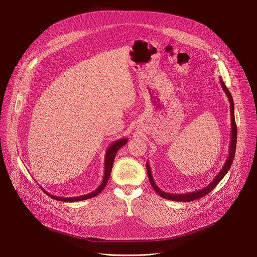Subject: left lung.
<instances>
[{
	"label": "left lung",
	"instance_id": "obj_1",
	"mask_svg": "<svg viewBox=\"0 0 257 257\" xmlns=\"http://www.w3.org/2000/svg\"><path fill=\"white\" fill-rule=\"evenodd\" d=\"M219 82H221L222 88L225 91V93L227 94L229 101H230V112H231V141H230V146H229V157L223 167V169L221 170V172H218V174L214 177V179L209 183V184L199 190L193 191V192H189V193H182V194H173V193H167L163 190H161L158 185L156 184V182L153 178V174H152V170L150 167L149 162L146 163V170H148V175H149V179L151 184L153 186V188L156 190V192L163 198L169 199V200H174V201H185V202H189V201H193L196 200L198 198H201L205 195H207L211 190H213L215 188V186L218 184L219 182L222 181V179L226 176V174L228 173V171L230 170L234 158H235V152H236V143H237V126H236V122H235V114H234V101H233V97L230 93V91L228 90L227 86L225 85V83L223 82L222 79H219Z\"/></svg>",
	"mask_w": 257,
	"mask_h": 257
}]
</instances>
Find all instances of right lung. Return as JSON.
I'll return each instance as SVG.
<instances>
[{
    "instance_id": "1",
    "label": "right lung",
    "mask_w": 257,
    "mask_h": 257,
    "mask_svg": "<svg viewBox=\"0 0 257 257\" xmlns=\"http://www.w3.org/2000/svg\"><path fill=\"white\" fill-rule=\"evenodd\" d=\"M127 138H121L119 140H116L114 141L111 145L108 146V149L106 150V153H105V157H104V170H103V178H102V181L100 183V185L92 192L90 193H87V194H84V195H80V196H75V197H59V196H56V195H52L51 193L47 192L46 190H43L49 194L50 197L56 199V200H60V201H64V202H75V201H80V200H85V199H89L91 197H94L96 195H98L102 189L105 187L106 183H107V180L109 178V175H111V172H112V168H113V164H114V160H115V157H116V154L118 153V151L122 148V146H124L126 143H127ZM42 188V187H41Z\"/></svg>"
}]
</instances>
